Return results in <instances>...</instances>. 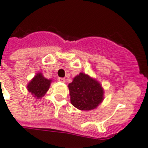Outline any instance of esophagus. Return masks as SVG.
Here are the masks:
<instances>
[{
	"mask_svg": "<svg viewBox=\"0 0 148 148\" xmlns=\"http://www.w3.org/2000/svg\"><path fill=\"white\" fill-rule=\"evenodd\" d=\"M58 80L59 82H65V79H64V78H58Z\"/></svg>",
	"mask_w": 148,
	"mask_h": 148,
	"instance_id": "obj_1",
	"label": "esophagus"
}]
</instances>
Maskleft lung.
<instances>
[{"mask_svg":"<svg viewBox=\"0 0 148 148\" xmlns=\"http://www.w3.org/2000/svg\"><path fill=\"white\" fill-rule=\"evenodd\" d=\"M70 101L79 110L94 109L103 100L104 91L96 79L85 73H80L68 85Z\"/></svg>","mask_w":148,"mask_h":148,"instance_id":"left-lung-1","label":"left lung"}]
</instances>
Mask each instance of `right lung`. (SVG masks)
<instances>
[{
  "instance_id": "1",
  "label": "right lung",
  "mask_w": 148,
  "mask_h": 148,
  "mask_svg": "<svg viewBox=\"0 0 148 148\" xmlns=\"http://www.w3.org/2000/svg\"><path fill=\"white\" fill-rule=\"evenodd\" d=\"M51 82V79H45L41 73H38L27 84V90L36 99H40L48 91Z\"/></svg>"
}]
</instances>
